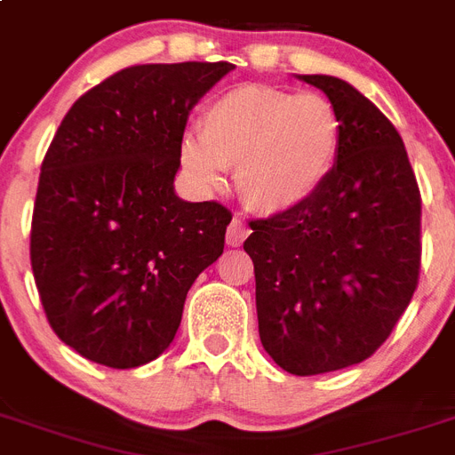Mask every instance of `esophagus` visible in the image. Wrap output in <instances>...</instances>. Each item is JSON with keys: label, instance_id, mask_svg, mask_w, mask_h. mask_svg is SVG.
Wrapping results in <instances>:
<instances>
[{"label": "esophagus", "instance_id": "1", "mask_svg": "<svg viewBox=\"0 0 455 455\" xmlns=\"http://www.w3.org/2000/svg\"><path fill=\"white\" fill-rule=\"evenodd\" d=\"M250 235V227L240 217H234V221L228 224L227 228V243L231 247H240L245 243V238Z\"/></svg>", "mask_w": 455, "mask_h": 455}]
</instances>
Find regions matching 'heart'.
I'll return each instance as SVG.
<instances>
[{
    "instance_id": "b5f03b06",
    "label": "heart",
    "mask_w": 455,
    "mask_h": 455,
    "mask_svg": "<svg viewBox=\"0 0 455 455\" xmlns=\"http://www.w3.org/2000/svg\"><path fill=\"white\" fill-rule=\"evenodd\" d=\"M342 120L316 92L238 85L205 106L196 133L180 143V164L201 189L224 185L235 166V187L247 208L284 215L315 196L333 173Z\"/></svg>"
}]
</instances>
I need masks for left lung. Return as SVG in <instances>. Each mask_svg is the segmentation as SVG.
<instances>
[{"mask_svg": "<svg viewBox=\"0 0 455 455\" xmlns=\"http://www.w3.org/2000/svg\"><path fill=\"white\" fill-rule=\"evenodd\" d=\"M319 87L342 120L333 173L299 210L250 221L259 338L299 377L349 368L379 349L421 270V194L388 117L333 76Z\"/></svg>", "mask_w": 455, "mask_h": 455, "instance_id": "8db88e82", "label": "left lung"}]
</instances>
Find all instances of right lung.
<instances>
[{
    "mask_svg": "<svg viewBox=\"0 0 455 455\" xmlns=\"http://www.w3.org/2000/svg\"><path fill=\"white\" fill-rule=\"evenodd\" d=\"M228 62L139 64L92 87L41 164L29 259L48 323L99 365L169 349L194 280L224 251L231 212L173 189L187 117Z\"/></svg>",
    "mask_w": 455,
    "mask_h": 455,
    "instance_id": "1",
    "label": "right lung"
}]
</instances>
